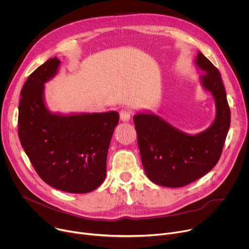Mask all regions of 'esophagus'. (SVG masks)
I'll use <instances>...</instances> for the list:
<instances>
[{
  "mask_svg": "<svg viewBox=\"0 0 249 249\" xmlns=\"http://www.w3.org/2000/svg\"><path fill=\"white\" fill-rule=\"evenodd\" d=\"M120 117L123 122H128L131 118V110L128 108H123L120 112Z\"/></svg>",
  "mask_w": 249,
  "mask_h": 249,
  "instance_id": "obj_1",
  "label": "esophagus"
}]
</instances>
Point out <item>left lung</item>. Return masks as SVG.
I'll list each match as a JSON object with an SVG mask.
<instances>
[{
	"mask_svg": "<svg viewBox=\"0 0 249 249\" xmlns=\"http://www.w3.org/2000/svg\"><path fill=\"white\" fill-rule=\"evenodd\" d=\"M197 66L206 74L203 87L213 94L216 118L206 130L196 136L171 126L151 113L133 116L142 162L147 178L159 185L181 187L202 178L218 162L231 125L226 91L217 68L201 53Z\"/></svg>",
	"mask_w": 249,
	"mask_h": 249,
	"instance_id": "obj_1",
	"label": "left lung"
}]
</instances>
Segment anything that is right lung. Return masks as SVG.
Listing matches in <instances>:
<instances>
[{"mask_svg":"<svg viewBox=\"0 0 249 249\" xmlns=\"http://www.w3.org/2000/svg\"><path fill=\"white\" fill-rule=\"evenodd\" d=\"M58 58L48 60L26 81L18 104V133L36 174L49 185L71 194L98 188L107 175V156L117 111L59 116L47 109L44 84L56 72Z\"/></svg>","mask_w":249,"mask_h":249,"instance_id":"1","label":"right lung"}]
</instances>
